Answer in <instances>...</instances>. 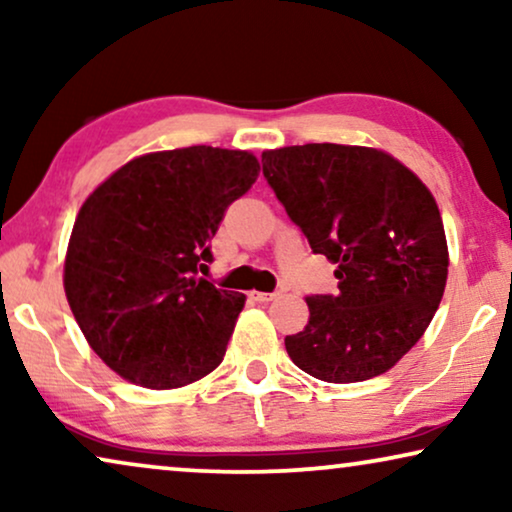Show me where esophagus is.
Here are the masks:
<instances>
[{
    "label": "esophagus",
    "mask_w": 512,
    "mask_h": 512,
    "mask_svg": "<svg viewBox=\"0 0 512 512\" xmlns=\"http://www.w3.org/2000/svg\"><path fill=\"white\" fill-rule=\"evenodd\" d=\"M277 293H265V291H251V298L258 300V303H268V300L275 298Z\"/></svg>",
    "instance_id": "esophagus-1"
}]
</instances>
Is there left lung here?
Segmentation results:
<instances>
[{"instance_id": "left-lung-1", "label": "left lung", "mask_w": 512, "mask_h": 512, "mask_svg": "<svg viewBox=\"0 0 512 512\" xmlns=\"http://www.w3.org/2000/svg\"><path fill=\"white\" fill-rule=\"evenodd\" d=\"M263 174L314 254L338 265L335 296H307L310 319L284 345L324 382L394 368L429 328L447 282V240L424 181L373 146L263 151Z\"/></svg>"}]
</instances>
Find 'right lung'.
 I'll list each match as a JSON object with an SVG mask.
<instances>
[{
	"label": "right lung",
	"instance_id": "obj_1",
	"mask_svg": "<svg viewBox=\"0 0 512 512\" xmlns=\"http://www.w3.org/2000/svg\"><path fill=\"white\" fill-rule=\"evenodd\" d=\"M254 153L153 151L109 174L69 235L67 303L93 352L132 384L179 389L223 361L244 293L198 277L228 205L254 186Z\"/></svg>",
	"mask_w": 512,
	"mask_h": 512
}]
</instances>
